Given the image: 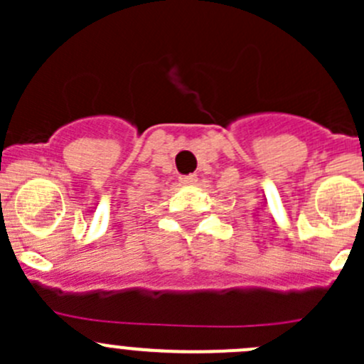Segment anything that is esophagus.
<instances>
[{
	"label": "esophagus",
	"mask_w": 364,
	"mask_h": 364,
	"mask_svg": "<svg viewBox=\"0 0 364 364\" xmlns=\"http://www.w3.org/2000/svg\"><path fill=\"white\" fill-rule=\"evenodd\" d=\"M179 181H181L183 185H196V181H197V176H196V174L183 176V178H179Z\"/></svg>",
	"instance_id": "1"
}]
</instances>
